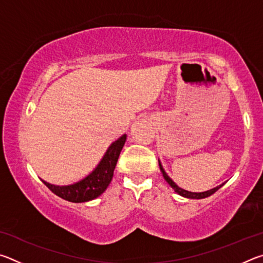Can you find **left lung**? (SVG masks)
Instances as JSON below:
<instances>
[{"mask_svg": "<svg viewBox=\"0 0 263 263\" xmlns=\"http://www.w3.org/2000/svg\"><path fill=\"white\" fill-rule=\"evenodd\" d=\"M159 166H160V171H161L162 175H163V177H164V180H166V181L168 182V184L171 185L172 188L175 190V193H177L179 195L183 196V197H186V198L201 199V198L209 197V196H211L212 194H215L218 189L221 188V186L224 185V183H222V184L218 185V186H216V188H213V189H210V190H208V191H203V193H191V191H188V190H184V189L180 188V186L177 185V184L175 183V182L173 181V180L171 179V177H169V176L167 175V173L164 172V169L162 168V164H161V162H160V161H159Z\"/></svg>", "mask_w": 263, "mask_h": 263, "instance_id": "8db88e82", "label": "left lung"}]
</instances>
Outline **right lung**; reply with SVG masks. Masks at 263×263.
<instances>
[{
	"label": "right lung",
	"instance_id": "add662e5",
	"mask_svg": "<svg viewBox=\"0 0 263 263\" xmlns=\"http://www.w3.org/2000/svg\"><path fill=\"white\" fill-rule=\"evenodd\" d=\"M125 141L126 135H123L121 138L114 141L94 171L84 179L75 182L73 184L54 185L43 180L42 181L53 194L68 202L82 203L95 199L104 193L111 180H112L115 167L117 164L119 154H121Z\"/></svg>",
	"mask_w": 263,
	"mask_h": 263
}]
</instances>
